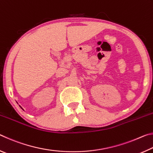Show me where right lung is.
<instances>
[{
    "mask_svg": "<svg viewBox=\"0 0 153 153\" xmlns=\"http://www.w3.org/2000/svg\"><path fill=\"white\" fill-rule=\"evenodd\" d=\"M19 107H21V108H22V109H23V108H22V107H21V106H20V105H19ZM23 110H24V109H23Z\"/></svg>",
    "mask_w": 153,
    "mask_h": 153,
    "instance_id": "add662e5",
    "label": "right lung"
}]
</instances>
